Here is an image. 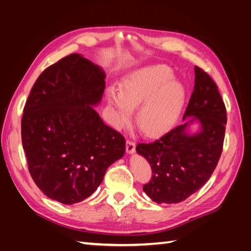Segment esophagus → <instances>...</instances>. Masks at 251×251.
<instances>
[{"instance_id":"1","label":"esophagus","mask_w":251,"mask_h":251,"mask_svg":"<svg viewBox=\"0 0 251 251\" xmlns=\"http://www.w3.org/2000/svg\"><path fill=\"white\" fill-rule=\"evenodd\" d=\"M126 151H127V153H129V154L135 153V151H136V145H135L134 141L127 140V142H126Z\"/></svg>"}]
</instances>
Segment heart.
Listing matches in <instances>:
<instances>
[{"mask_svg":"<svg viewBox=\"0 0 251 251\" xmlns=\"http://www.w3.org/2000/svg\"><path fill=\"white\" fill-rule=\"evenodd\" d=\"M170 69L150 67L123 79L120 90L110 87L106 92L109 104L114 109L113 125L123 128L128 125L134 109L139 108L137 122L147 136L166 132L177 121L184 102V89L173 78Z\"/></svg>","mask_w":251,"mask_h":251,"instance_id":"1","label":"heart"}]
</instances>
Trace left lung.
Returning <instances> with one entry per match:
<instances>
[{
  "instance_id": "obj_1",
  "label": "left lung",
  "mask_w": 251,
  "mask_h": 251,
  "mask_svg": "<svg viewBox=\"0 0 251 251\" xmlns=\"http://www.w3.org/2000/svg\"><path fill=\"white\" fill-rule=\"evenodd\" d=\"M194 70V90L184 122L159 139L136 147L152 168V178L143 191L157 204H177L199 191L211 177L222 153L225 102L209 74L199 67ZM194 122L197 129L192 132Z\"/></svg>"
}]
</instances>
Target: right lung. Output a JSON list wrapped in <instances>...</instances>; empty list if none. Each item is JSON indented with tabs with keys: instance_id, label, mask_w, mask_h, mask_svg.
<instances>
[{
	"instance_id": "right-lung-1",
	"label": "right lung",
	"mask_w": 251,
	"mask_h": 251,
	"mask_svg": "<svg viewBox=\"0 0 251 251\" xmlns=\"http://www.w3.org/2000/svg\"><path fill=\"white\" fill-rule=\"evenodd\" d=\"M104 78L99 66L71 54L41 73L25 105L21 140L31 177L65 205L92 195L125 153V138L93 108L102 98Z\"/></svg>"
}]
</instances>
